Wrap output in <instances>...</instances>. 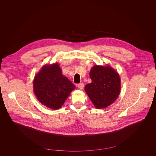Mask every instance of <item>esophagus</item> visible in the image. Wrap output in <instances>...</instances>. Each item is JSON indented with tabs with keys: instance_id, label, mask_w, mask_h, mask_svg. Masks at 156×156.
I'll return each instance as SVG.
<instances>
[{
	"instance_id": "1",
	"label": "esophagus",
	"mask_w": 156,
	"mask_h": 156,
	"mask_svg": "<svg viewBox=\"0 0 156 156\" xmlns=\"http://www.w3.org/2000/svg\"><path fill=\"white\" fill-rule=\"evenodd\" d=\"M78 87L79 89H80V90H83V89L84 88V84L83 83H80L78 84Z\"/></svg>"
}]
</instances>
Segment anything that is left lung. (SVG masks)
<instances>
[{"label": "left lung", "instance_id": "1", "mask_svg": "<svg viewBox=\"0 0 156 156\" xmlns=\"http://www.w3.org/2000/svg\"><path fill=\"white\" fill-rule=\"evenodd\" d=\"M92 80L84 90L96 108H104L112 104L121 91V80L119 73L106 65H94L90 72Z\"/></svg>", "mask_w": 156, "mask_h": 156}]
</instances>
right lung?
Masks as SVG:
<instances>
[{"instance_id": "right-lung-1", "label": "right lung", "mask_w": 156, "mask_h": 156, "mask_svg": "<svg viewBox=\"0 0 156 156\" xmlns=\"http://www.w3.org/2000/svg\"><path fill=\"white\" fill-rule=\"evenodd\" d=\"M75 89V86L62 74L57 62L43 65L33 80V91L37 99L52 110L61 108Z\"/></svg>"}]
</instances>
